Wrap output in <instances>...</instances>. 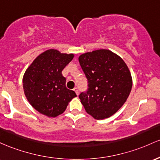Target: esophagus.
<instances>
[{
	"mask_svg": "<svg viewBox=\"0 0 160 160\" xmlns=\"http://www.w3.org/2000/svg\"><path fill=\"white\" fill-rule=\"evenodd\" d=\"M73 90H74V91H75V92L76 93V94H77V95H78V93H79V91H78V88H77V87H75V88L73 89Z\"/></svg>",
	"mask_w": 160,
	"mask_h": 160,
	"instance_id": "esophagus-1",
	"label": "esophagus"
}]
</instances>
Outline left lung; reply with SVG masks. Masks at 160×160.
Masks as SVG:
<instances>
[{
  "mask_svg": "<svg viewBox=\"0 0 160 160\" xmlns=\"http://www.w3.org/2000/svg\"><path fill=\"white\" fill-rule=\"evenodd\" d=\"M88 88L78 96L86 112L96 119L116 113L125 103L132 87L128 66L109 50L88 52L78 57Z\"/></svg>",
  "mask_w": 160,
  "mask_h": 160,
  "instance_id": "left-lung-1",
  "label": "left lung"
}]
</instances>
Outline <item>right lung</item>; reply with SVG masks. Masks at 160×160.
<instances>
[{"instance_id":"obj_1","label":"right lung","mask_w":160,"mask_h":160,"mask_svg":"<svg viewBox=\"0 0 160 160\" xmlns=\"http://www.w3.org/2000/svg\"><path fill=\"white\" fill-rule=\"evenodd\" d=\"M74 54L61 53L51 49L41 53L27 69L22 83L27 100L37 111L48 117H56L66 110L69 102L76 97L66 88L62 71Z\"/></svg>"}]
</instances>
